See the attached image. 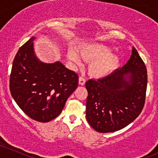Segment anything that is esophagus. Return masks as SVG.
Here are the masks:
<instances>
[{
    "label": "esophagus",
    "mask_w": 158,
    "mask_h": 158,
    "mask_svg": "<svg viewBox=\"0 0 158 158\" xmlns=\"http://www.w3.org/2000/svg\"><path fill=\"white\" fill-rule=\"evenodd\" d=\"M85 81H86V79H85L84 77H79V84L80 85H85Z\"/></svg>",
    "instance_id": "obj_1"
}]
</instances>
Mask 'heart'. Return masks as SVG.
Instances as JSON below:
<instances>
[{
	"mask_svg": "<svg viewBox=\"0 0 158 158\" xmlns=\"http://www.w3.org/2000/svg\"><path fill=\"white\" fill-rule=\"evenodd\" d=\"M79 56L89 62L88 72L92 77L104 78L110 76L118 68L120 59L117 54L110 52V49L100 43L81 44L78 48ZM68 58L76 64L80 63V59L73 50H69Z\"/></svg>",
	"mask_w": 158,
	"mask_h": 158,
	"instance_id": "obj_1",
	"label": "heart"
}]
</instances>
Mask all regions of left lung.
I'll use <instances>...</instances> for the list:
<instances>
[{"label": "left lung", "instance_id": "left-lung-1", "mask_svg": "<svg viewBox=\"0 0 158 158\" xmlns=\"http://www.w3.org/2000/svg\"><path fill=\"white\" fill-rule=\"evenodd\" d=\"M86 118L95 131H119L133 122L142 111L147 88V70L137 50L129 60L107 77L90 79Z\"/></svg>", "mask_w": 158, "mask_h": 158}]
</instances>
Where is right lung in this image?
Here are the masks:
<instances>
[{
    "instance_id": "1",
    "label": "right lung",
    "mask_w": 158,
    "mask_h": 158,
    "mask_svg": "<svg viewBox=\"0 0 158 158\" xmlns=\"http://www.w3.org/2000/svg\"><path fill=\"white\" fill-rule=\"evenodd\" d=\"M32 37L19 48L14 59L10 79L12 97L30 118L47 123L64 108L77 89L79 77L60 61L41 62L35 56Z\"/></svg>"
}]
</instances>
